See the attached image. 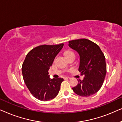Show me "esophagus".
<instances>
[{"label":"esophagus","instance_id":"34e87169","mask_svg":"<svg viewBox=\"0 0 122 122\" xmlns=\"http://www.w3.org/2000/svg\"><path fill=\"white\" fill-rule=\"evenodd\" d=\"M65 79H71V78H69V77H65Z\"/></svg>","mask_w":122,"mask_h":122}]
</instances>
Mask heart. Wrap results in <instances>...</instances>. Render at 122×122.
I'll return each instance as SVG.
<instances>
[{"label":"heart","mask_w":122,"mask_h":122,"mask_svg":"<svg viewBox=\"0 0 122 122\" xmlns=\"http://www.w3.org/2000/svg\"><path fill=\"white\" fill-rule=\"evenodd\" d=\"M64 56L66 58H66L71 57V56L75 57V54L73 51H70V50H67V51H66L64 52Z\"/></svg>","instance_id":"1"}]
</instances>
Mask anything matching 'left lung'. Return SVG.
<instances>
[{"instance_id":"obj_1","label":"left lung","mask_w":122,"mask_h":122,"mask_svg":"<svg viewBox=\"0 0 122 122\" xmlns=\"http://www.w3.org/2000/svg\"><path fill=\"white\" fill-rule=\"evenodd\" d=\"M68 46L79 54L78 71L84 76L82 81L78 79L77 86L72 89L76 94L81 97L94 94L101 89L106 75L104 54L97 44L86 39L69 41Z\"/></svg>"}]
</instances>
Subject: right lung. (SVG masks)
I'll list each match as a JSON object with an SVG mask.
<instances>
[{
    "mask_svg": "<svg viewBox=\"0 0 122 122\" xmlns=\"http://www.w3.org/2000/svg\"><path fill=\"white\" fill-rule=\"evenodd\" d=\"M64 44L42 45L34 48L26 55L22 65L23 79L31 94L41 101L54 99L57 96L63 78L51 79L50 66Z\"/></svg>",
    "mask_w": 122,
    "mask_h": 122,
    "instance_id": "add662e5",
    "label": "right lung"
}]
</instances>
